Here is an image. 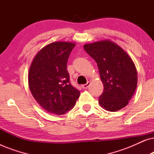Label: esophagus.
Instances as JSON below:
<instances>
[{"label": "esophagus", "instance_id": "esophagus-1", "mask_svg": "<svg viewBox=\"0 0 154 154\" xmlns=\"http://www.w3.org/2000/svg\"><path fill=\"white\" fill-rule=\"evenodd\" d=\"M90 85V82H88L86 84H84V85H82V88H83V89H87V88L89 87Z\"/></svg>", "mask_w": 154, "mask_h": 154}]
</instances>
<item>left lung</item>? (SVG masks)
<instances>
[{"instance_id": "8db88e82", "label": "left lung", "mask_w": 154, "mask_h": 154, "mask_svg": "<svg viewBox=\"0 0 154 154\" xmlns=\"http://www.w3.org/2000/svg\"><path fill=\"white\" fill-rule=\"evenodd\" d=\"M97 64L104 90L99 104L109 111H117L129 103L137 85V72L128 54L110 40L84 45Z\"/></svg>"}]
</instances>
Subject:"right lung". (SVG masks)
<instances>
[{
  "instance_id": "1",
  "label": "right lung",
  "mask_w": 154,
  "mask_h": 154,
  "mask_svg": "<svg viewBox=\"0 0 154 154\" xmlns=\"http://www.w3.org/2000/svg\"><path fill=\"white\" fill-rule=\"evenodd\" d=\"M75 43L58 41L42 48L29 67V87L40 106L50 113L62 115L73 108L79 90L71 85L66 70Z\"/></svg>"
}]
</instances>
